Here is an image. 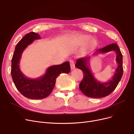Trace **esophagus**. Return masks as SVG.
<instances>
[{
  "instance_id": "obj_1",
  "label": "esophagus",
  "mask_w": 134,
  "mask_h": 134,
  "mask_svg": "<svg viewBox=\"0 0 134 134\" xmlns=\"http://www.w3.org/2000/svg\"><path fill=\"white\" fill-rule=\"evenodd\" d=\"M69 62H70V66H71V69L73 70L75 68V65H74V61L72 60H70Z\"/></svg>"
}]
</instances>
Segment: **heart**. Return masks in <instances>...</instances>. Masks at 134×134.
I'll return each instance as SVG.
<instances>
[{
    "mask_svg": "<svg viewBox=\"0 0 134 134\" xmlns=\"http://www.w3.org/2000/svg\"><path fill=\"white\" fill-rule=\"evenodd\" d=\"M90 38V36H88V35H80V36H78V38L76 39V43L79 46L82 45L83 44L85 43L86 42H87ZM96 40L93 39L91 40L88 42L87 44L85 46V48H84V50L85 51L87 50V49H88L89 48L94 46L96 44Z\"/></svg>",
    "mask_w": 134,
    "mask_h": 134,
    "instance_id": "1",
    "label": "heart"
}]
</instances>
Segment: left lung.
<instances>
[{"label":"left lung","mask_w":134,"mask_h":134,"mask_svg":"<svg viewBox=\"0 0 134 134\" xmlns=\"http://www.w3.org/2000/svg\"><path fill=\"white\" fill-rule=\"evenodd\" d=\"M115 51L116 54V61L118 67L111 79L107 82H100L97 80L90 67L91 56L81 58L77 60L75 67L81 69L83 73V79L79 85L80 90L85 96L91 98H102L106 97L112 92L120 81L123 73V56L116 43L109 44L103 48L97 49L93 55L105 54Z\"/></svg>","instance_id":"1"}]
</instances>
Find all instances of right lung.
I'll use <instances>...</instances> for the list:
<instances>
[{"label":"right lung","instance_id":"right-lung-1","mask_svg":"<svg viewBox=\"0 0 134 134\" xmlns=\"http://www.w3.org/2000/svg\"><path fill=\"white\" fill-rule=\"evenodd\" d=\"M38 34L31 32L27 34L15 47L11 61V76L17 89L24 97L32 99H41L51 93L55 86L56 78L61 73H68L71 71L69 62L48 67L45 74L39 78L30 79L20 71L19 62L22 55L27 46L36 40L40 39Z\"/></svg>","mask_w":134,"mask_h":134}]
</instances>
